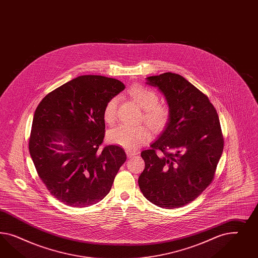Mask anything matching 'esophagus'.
I'll list each match as a JSON object with an SVG mask.
<instances>
[{
  "label": "esophagus",
  "instance_id": "esophagus-1",
  "mask_svg": "<svg viewBox=\"0 0 258 258\" xmlns=\"http://www.w3.org/2000/svg\"><path fill=\"white\" fill-rule=\"evenodd\" d=\"M125 153H126V156L130 157V158L137 154V152H136V151H133V150H130V149H126V150H125Z\"/></svg>",
  "mask_w": 258,
  "mask_h": 258
}]
</instances>
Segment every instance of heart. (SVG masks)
Here are the masks:
<instances>
[{"mask_svg": "<svg viewBox=\"0 0 258 258\" xmlns=\"http://www.w3.org/2000/svg\"><path fill=\"white\" fill-rule=\"evenodd\" d=\"M128 94L144 109V121L155 132L163 131L171 119V112L168 107L159 104V95L156 92L143 85H133ZM119 97L113 96L106 103L103 109V118L106 123L111 124L117 115ZM150 134L144 125L131 126L119 125L110 128L107 133V139L110 144L125 149H137L149 140Z\"/></svg>", "mask_w": 258, "mask_h": 258, "instance_id": "1", "label": "heart"}]
</instances>
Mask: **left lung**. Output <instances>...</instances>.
<instances>
[{
  "mask_svg": "<svg viewBox=\"0 0 258 258\" xmlns=\"http://www.w3.org/2000/svg\"><path fill=\"white\" fill-rule=\"evenodd\" d=\"M148 84L164 94L171 119L150 149L138 183L150 203L174 209L193 202L210 185L223 151L218 112L207 95L183 77L164 73Z\"/></svg>",
  "mask_w": 258,
  "mask_h": 258,
  "instance_id": "left-lung-1",
  "label": "left lung"
}]
</instances>
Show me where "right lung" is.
Instances as JSON below:
<instances>
[{
    "label": "right lung",
    "mask_w": 258,
    "mask_h": 258,
    "mask_svg": "<svg viewBox=\"0 0 258 258\" xmlns=\"http://www.w3.org/2000/svg\"><path fill=\"white\" fill-rule=\"evenodd\" d=\"M124 89L114 78L81 76L45 95L35 110L29 137L33 163L51 195L68 206L100 202L125 162L121 147L103 146V109Z\"/></svg>",
    "instance_id": "obj_1"
}]
</instances>
